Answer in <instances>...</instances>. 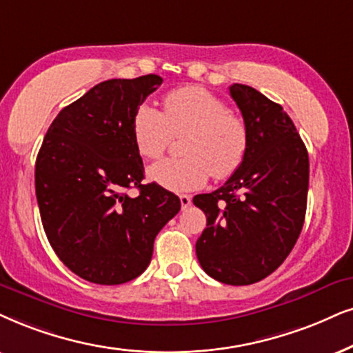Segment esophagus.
Wrapping results in <instances>:
<instances>
[{
  "instance_id": "1",
  "label": "esophagus",
  "mask_w": 353,
  "mask_h": 353,
  "mask_svg": "<svg viewBox=\"0 0 353 353\" xmlns=\"http://www.w3.org/2000/svg\"><path fill=\"white\" fill-rule=\"evenodd\" d=\"M179 200H181V207H182V210H185V208L190 207L192 199L189 197V195H181Z\"/></svg>"
}]
</instances>
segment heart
Masks as SVG:
<instances>
[{
    "label": "heart",
    "mask_w": 353,
    "mask_h": 353,
    "mask_svg": "<svg viewBox=\"0 0 353 353\" xmlns=\"http://www.w3.org/2000/svg\"><path fill=\"white\" fill-rule=\"evenodd\" d=\"M133 140L145 158L154 159L184 137V158H166L148 168L150 181L171 192H192L212 177L226 179L238 171L248 151L244 120L231 114L220 97L199 86L174 89L164 97L163 112L151 104L137 107Z\"/></svg>",
    "instance_id": "1"
}]
</instances>
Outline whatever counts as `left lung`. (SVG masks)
<instances>
[{"label":"left lung","mask_w":353,"mask_h":353,"mask_svg":"<svg viewBox=\"0 0 353 353\" xmlns=\"http://www.w3.org/2000/svg\"><path fill=\"white\" fill-rule=\"evenodd\" d=\"M230 96L248 128L246 158L225 185L194 197L207 216L195 252L212 279L251 285L282 265L301 233L310 159L282 105L246 84Z\"/></svg>","instance_id":"8db88e82"}]
</instances>
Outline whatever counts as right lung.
<instances>
[{
  "instance_id": "obj_1",
  "label": "right lung",
  "mask_w": 353,
  "mask_h": 353,
  "mask_svg": "<svg viewBox=\"0 0 353 353\" xmlns=\"http://www.w3.org/2000/svg\"><path fill=\"white\" fill-rule=\"evenodd\" d=\"M158 74L107 79L60 110L35 161V195L53 251L88 282L120 285L150 265L154 238L181 200L141 184L133 140L137 107L161 86ZM137 186L139 195L124 192Z\"/></svg>"
}]
</instances>
